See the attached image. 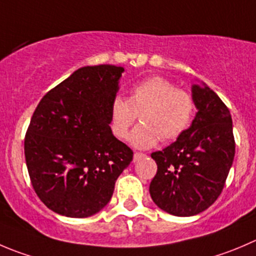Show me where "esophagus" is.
I'll use <instances>...</instances> for the list:
<instances>
[{"instance_id": "esophagus-1", "label": "esophagus", "mask_w": 256, "mask_h": 256, "mask_svg": "<svg viewBox=\"0 0 256 256\" xmlns=\"http://www.w3.org/2000/svg\"><path fill=\"white\" fill-rule=\"evenodd\" d=\"M144 153H140V152H136L134 153V154H133V160H134V162H136V160H140V158H142V157H144Z\"/></svg>"}]
</instances>
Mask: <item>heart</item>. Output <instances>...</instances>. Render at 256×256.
Masks as SVG:
<instances>
[{
  "mask_svg": "<svg viewBox=\"0 0 256 256\" xmlns=\"http://www.w3.org/2000/svg\"><path fill=\"white\" fill-rule=\"evenodd\" d=\"M194 112L191 94L176 89L162 76H152L132 88L130 98L116 96L110 106V128L124 140L140 114L142 124L133 130L130 142L138 148H150L162 138L164 142L178 138L188 128Z\"/></svg>",
  "mask_w": 256,
  "mask_h": 256,
  "instance_id": "1",
  "label": "heart"
}]
</instances>
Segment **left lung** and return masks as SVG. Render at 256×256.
<instances>
[{"label": "left lung", "mask_w": 256, "mask_h": 256, "mask_svg": "<svg viewBox=\"0 0 256 256\" xmlns=\"http://www.w3.org/2000/svg\"><path fill=\"white\" fill-rule=\"evenodd\" d=\"M197 113L176 142L150 157L157 174L150 181L153 202L174 216H194L220 196L235 156L230 110L206 84L192 85Z\"/></svg>", "instance_id": "8db88e82"}]
</instances>
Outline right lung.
I'll list each match as a JSON object with an SVG mask.
<instances>
[{
  "label": "right lung",
  "instance_id": "right-lung-1",
  "mask_svg": "<svg viewBox=\"0 0 256 256\" xmlns=\"http://www.w3.org/2000/svg\"><path fill=\"white\" fill-rule=\"evenodd\" d=\"M124 68L84 66L48 92L31 118L25 158L38 198L54 212L89 218L110 201L133 150L110 130Z\"/></svg>",
  "mask_w": 256,
  "mask_h": 256
}]
</instances>
